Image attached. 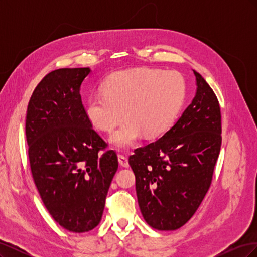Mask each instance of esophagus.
Segmentation results:
<instances>
[{
    "label": "esophagus",
    "instance_id": "1",
    "mask_svg": "<svg viewBox=\"0 0 257 257\" xmlns=\"http://www.w3.org/2000/svg\"><path fill=\"white\" fill-rule=\"evenodd\" d=\"M118 160H119V163L120 165L123 166V167H128V160L126 157H124V155H119L118 157Z\"/></svg>",
    "mask_w": 257,
    "mask_h": 257
}]
</instances>
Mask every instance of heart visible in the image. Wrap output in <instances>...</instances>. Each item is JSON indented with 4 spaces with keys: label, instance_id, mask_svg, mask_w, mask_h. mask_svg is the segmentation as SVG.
I'll return each mask as SVG.
<instances>
[{
    "label": "heart",
    "instance_id": "b5f03b06",
    "mask_svg": "<svg viewBox=\"0 0 257 257\" xmlns=\"http://www.w3.org/2000/svg\"><path fill=\"white\" fill-rule=\"evenodd\" d=\"M186 83L175 71L134 68L114 73L103 85V93L92 95L85 105L88 119L97 130L111 132L116 147L134 146L144 134L159 137L173 125L183 106Z\"/></svg>",
    "mask_w": 257,
    "mask_h": 257
}]
</instances>
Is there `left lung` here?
Segmentation results:
<instances>
[{
	"instance_id": "8db88e82",
	"label": "left lung",
	"mask_w": 257,
	"mask_h": 257,
	"mask_svg": "<svg viewBox=\"0 0 257 257\" xmlns=\"http://www.w3.org/2000/svg\"><path fill=\"white\" fill-rule=\"evenodd\" d=\"M194 75L195 97L174 126L128 159L144 219L159 230L180 228L196 212L221 150L219 100L201 75Z\"/></svg>"
}]
</instances>
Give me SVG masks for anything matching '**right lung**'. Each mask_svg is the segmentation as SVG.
I'll list each match as a JSON object with an SVG mask.
<instances>
[{
	"label": "right lung",
	"instance_id": "1",
	"mask_svg": "<svg viewBox=\"0 0 257 257\" xmlns=\"http://www.w3.org/2000/svg\"><path fill=\"white\" fill-rule=\"evenodd\" d=\"M89 67L60 68L37 84L27 109L31 172L62 227L85 232L102 219L118 157L92 127L80 96Z\"/></svg>",
	"mask_w": 257,
	"mask_h": 257
}]
</instances>
